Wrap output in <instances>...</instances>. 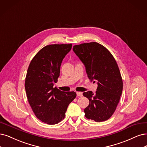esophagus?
I'll list each match as a JSON object with an SVG mask.
<instances>
[{"label": "esophagus", "instance_id": "obj_1", "mask_svg": "<svg viewBox=\"0 0 147 147\" xmlns=\"http://www.w3.org/2000/svg\"><path fill=\"white\" fill-rule=\"evenodd\" d=\"M76 94H77V96H79V97H81V96H83L82 92H76Z\"/></svg>", "mask_w": 147, "mask_h": 147}]
</instances>
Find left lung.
<instances>
[{
	"instance_id": "obj_1",
	"label": "left lung",
	"mask_w": 147,
	"mask_h": 147,
	"mask_svg": "<svg viewBox=\"0 0 147 147\" xmlns=\"http://www.w3.org/2000/svg\"><path fill=\"white\" fill-rule=\"evenodd\" d=\"M73 50L85 65L89 79L97 84L95 93H83L90 101L84 110L85 116L96 122L105 121L115 111L122 93V79L116 60L97 42L74 45Z\"/></svg>"
}]
</instances>
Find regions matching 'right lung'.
Listing matches in <instances>:
<instances>
[{
	"label": "right lung",
	"instance_id": "right-lung-1",
	"mask_svg": "<svg viewBox=\"0 0 147 147\" xmlns=\"http://www.w3.org/2000/svg\"><path fill=\"white\" fill-rule=\"evenodd\" d=\"M72 44H54L42 48L32 59L25 78L27 98L36 116L42 122L54 125L65 116L68 106L76 97L74 91L54 88L63 59Z\"/></svg>",
	"mask_w": 147,
	"mask_h": 147
}]
</instances>
